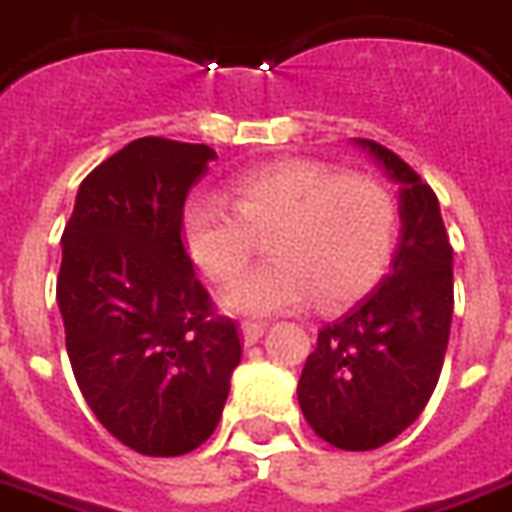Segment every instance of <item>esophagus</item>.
I'll return each instance as SVG.
<instances>
[{"label":"esophagus","mask_w":512,"mask_h":512,"mask_svg":"<svg viewBox=\"0 0 512 512\" xmlns=\"http://www.w3.org/2000/svg\"><path fill=\"white\" fill-rule=\"evenodd\" d=\"M266 332V323H257V321H244L241 323V340L244 345H255L260 337Z\"/></svg>","instance_id":"obj_1"}]
</instances>
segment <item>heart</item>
<instances>
[{
	"label": "heart",
	"instance_id": "b5f03b06",
	"mask_svg": "<svg viewBox=\"0 0 512 512\" xmlns=\"http://www.w3.org/2000/svg\"><path fill=\"white\" fill-rule=\"evenodd\" d=\"M233 197H189L180 241L205 277L224 282L252 260L257 235H271V263L246 271L219 299L235 315L290 312L312 293L321 307L345 304L381 277L392 255L397 205L376 178L285 158L241 172Z\"/></svg>",
	"mask_w": 512,
	"mask_h": 512
}]
</instances>
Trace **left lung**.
I'll return each mask as SVG.
<instances>
[{
  "instance_id": "1",
  "label": "left lung",
  "mask_w": 512,
  "mask_h": 512,
  "mask_svg": "<svg viewBox=\"0 0 512 512\" xmlns=\"http://www.w3.org/2000/svg\"><path fill=\"white\" fill-rule=\"evenodd\" d=\"M400 183V241L389 274L326 323L299 378L310 428L337 450H376L428 406L452 323V246L439 200L406 161L356 139Z\"/></svg>"
}]
</instances>
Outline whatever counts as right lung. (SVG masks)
Here are the masks:
<instances>
[{
	"mask_svg": "<svg viewBox=\"0 0 512 512\" xmlns=\"http://www.w3.org/2000/svg\"><path fill=\"white\" fill-rule=\"evenodd\" d=\"M208 145L128 142L82 180L62 233L57 307L87 406L117 441L153 458L211 436L241 362L235 321L213 312L180 241Z\"/></svg>",
	"mask_w": 512,
	"mask_h": 512,
	"instance_id": "right-lung-1",
	"label": "right lung"
}]
</instances>
